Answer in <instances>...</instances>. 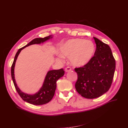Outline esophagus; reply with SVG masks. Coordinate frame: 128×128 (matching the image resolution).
Wrapping results in <instances>:
<instances>
[{
  "instance_id": "obj_1",
  "label": "esophagus",
  "mask_w": 128,
  "mask_h": 128,
  "mask_svg": "<svg viewBox=\"0 0 128 128\" xmlns=\"http://www.w3.org/2000/svg\"><path fill=\"white\" fill-rule=\"evenodd\" d=\"M71 70H72L71 68L69 67V66H68V67L66 68V69H65V71H66V72H70Z\"/></svg>"
}]
</instances>
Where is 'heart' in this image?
Segmentation results:
<instances>
[{
    "mask_svg": "<svg viewBox=\"0 0 128 128\" xmlns=\"http://www.w3.org/2000/svg\"><path fill=\"white\" fill-rule=\"evenodd\" d=\"M59 52L62 56L69 57L72 66L81 67L91 60L95 53V46L91 40L74 38L62 43Z\"/></svg>",
    "mask_w": 128,
    "mask_h": 128,
    "instance_id": "1",
    "label": "heart"
}]
</instances>
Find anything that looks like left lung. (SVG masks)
I'll list each match as a JSON object with an SVG mask.
<instances>
[{
    "label": "left lung",
    "instance_id": "8db88e82",
    "mask_svg": "<svg viewBox=\"0 0 128 128\" xmlns=\"http://www.w3.org/2000/svg\"><path fill=\"white\" fill-rule=\"evenodd\" d=\"M94 56L88 64L75 68L78 74L75 88L81 96L92 99L107 92L112 85L116 60L110 46L96 37Z\"/></svg>",
    "mask_w": 128,
    "mask_h": 128
}]
</instances>
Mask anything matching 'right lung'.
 <instances>
[{
	"mask_svg": "<svg viewBox=\"0 0 128 128\" xmlns=\"http://www.w3.org/2000/svg\"><path fill=\"white\" fill-rule=\"evenodd\" d=\"M51 36L52 35L44 38H36L31 40L30 42H29L25 46L19 49L15 56V58L12 66V69H11L12 78L16 90L17 91L18 93L24 101L34 105H42L46 104V103L50 101L53 98L54 94H55L56 87V81L64 75L65 72L63 69L53 70L49 71L45 78L44 82H43L42 88H40L38 92H37L36 94H28L21 91L20 88H18L17 84L16 83L14 76V68L15 62L18 58V54H20L21 50H23L24 48L32 44H40L41 43H43L46 40H50V38H52Z\"/></svg>",
	"mask_w": 128,
	"mask_h": 128,
	"instance_id": "obj_1",
	"label": "right lung"
}]
</instances>
